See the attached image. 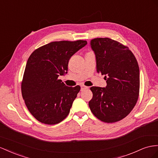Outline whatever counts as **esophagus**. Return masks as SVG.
<instances>
[{
	"mask_svg": "<svg viewBox=\"0 0 158 158\" xmlns=\"http://www.w3.org/2000/svg\"><path fill=\"white\" fill-rule=\"evenodd\" d=\"M88 87L84 86V85H81V91H82V90H84V89H88Z\"/></svg>",
	"mask_w": 158,
	"mask_h": 158,
	"instance_id": "esophagus-1",
	"label": "esophagus"
}]
</instances>
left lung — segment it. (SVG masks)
Segmentation results:
<instances>
[{
    "label": "left lung",
    "mask_w": 158,
    "mask_h": 158,
    "mask_svg": "<svg viewBox=\"0 0 158 158\" xmlns=\"http://www.w3.org/2000/svg\"><path fill=\"white\" fill-rule=\"evenodd\" d=\"M95 54L96 69L105 75L107 86H92L89 107L94 116L106 123L116 122L126 117L138 99L139 69L128 47L108 38L90 41Z\"/></svg>",
    "instance_id": "obj_1"
}]
</instances>
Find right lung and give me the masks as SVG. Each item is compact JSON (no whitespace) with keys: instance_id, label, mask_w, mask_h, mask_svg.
<instances>
[{"instance_id":"right-lung-1","label":"right lung","mask_w":158,"mask_h":158,"mask_svg":"<svg viewBox=\"0 0 158 158\" xmlns=\"http://www.w3.org/2000/svg\"><path fill=\"white\" fill-rule=\"evenodd\" d=\"M86 44L80 40L52 42L28 58L21 91L28 110L38 121L54 125L69 115L80 87L66 86L58 77L67 73L71 56Z\"/></svg>"}]
</instances>
